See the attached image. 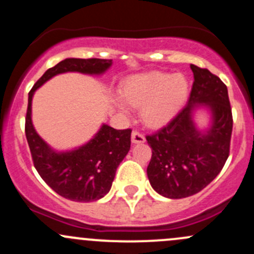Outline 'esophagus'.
I'll return each instance as SVG.
<instances>
[{
    "instance_id": "obj_1",
    "label": "esophagus",
    "mask_w": 254,
    "mask_h": 254,
    "mask_svg": "<svg viewBox=\"0 0 254 254\" xmlns=\"http://www.w3.org/2000/svg\"><path fill=\"white\" fill-rule=\"evenodd\" d=\"M131 141L132 143H143L146 141V139L141 132L137 131V130H134L131 134Z\"/></svg>"
}]
</instances>
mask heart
I'll use <instances>...</instances> for the list:
<instances>
[{"label": "heart", "mask_w": 254, "mask_h": 254, "mask_svg": "<svg viewBox=\"0 0 254 254\" xmlns=\"http://www.w3.org/2000/svg\"><path fill=\"white\" fill-rule=\"evenodd\" d=\"M123 94L131 106H142L145 124L157 127L167 124L183 108L188 99L189 82L182 73H140L125 79ZM126 102L117 101L118 107L125 113L129 112Z\"/></svg>", "instance_id": "obj_1"}]
</instances>
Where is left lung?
Instances as JSON below:
<instances>
[{"mask_svg":"<svg viewBox=\"0 0 254 254\" xmlns=\"http://www.w3.org/2000/svg\"><path fill=\"white\" fill-rule=\"evenodd\" d=\"M190 68L194 82L187 106L166 127L146 136L152 148L148 181L170 199L199 193L219 175L230 153L234 122L226 84L206 68ZM200 106L209 109L212 118L205 130L198 129L192 118Z\"/></svg>","mask_w":254,"mask_h":254,"instance_id":"8db88e82","label":"left lung"}]
</instances>
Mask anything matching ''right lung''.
<instances>
[{
  "label": "right lung",
  "instance_id": "1",
  "mask_svg": "<svg viewBox=\"0 0 254 254\" xmlns=\"http://www.w3.org/2000/svg\"><path fill=\"white\" fill-rule=\"evenodd\" d=\"M112 66L107 59H65L45 71L28 94L25 136L35 170L54 191L79 203L98 200L112 188L115 172L130 150L131 129L117 130L103 124L93 139L65 152L53 150L35 131L32 123L34 92L54 76L65 72L102 75Z\"/></svg>",
  "mask_w": 254,
  "mask_h": 254
}]
</instances>
